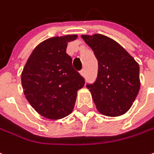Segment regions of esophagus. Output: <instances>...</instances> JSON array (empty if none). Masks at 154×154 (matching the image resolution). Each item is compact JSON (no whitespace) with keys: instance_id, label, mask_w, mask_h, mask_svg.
Returning <instances> with one entry per match:
<instances>
[{"instance_id":"34e87169","label":"esophagus","mask_w":154,"mask_h":154,"mask_svg":"<svg viewBox=\"0 0 154 154\" xmlns=\"http://www.w3.org/2000/svg\"><path fill=\"white\" fill-rule=\"evenodd\" d=\"M80 75L82 76V77H85V70L83 69V70L80 71Z\"/></svg>"}]
</instances>
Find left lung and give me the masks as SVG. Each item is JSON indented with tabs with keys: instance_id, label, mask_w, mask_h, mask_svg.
Listing matches in <instances>:
<instances>
[{
	"instance_id": "left-lung-1",
	"label": "left lung",
	"mask_w": 154,
	"mask_h": 154,
	"mask_svg": "<svg viewBox=\"0 0 154 154\" xmlns=\"http://www.w3.org/2000/svg\"><path fill=\"white\" fill-rule=\"evenodd\" d=\"M98 60L96 82L87 85L97 110L106 116H122L129 110L140 87V66L111 38L103 34L81 35Z\"/></svg>"
}]
</instances>
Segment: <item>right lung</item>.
Masks as SVG:
<instances>
[{
	"instance_id": "add662e5",
	"label": "right lung",
	"mask_w": 154,
	"mask_h": 154,
	"mask_svg": "<svg viewBox=\"0 0 154 154\" xmlns=\"http://www.w3.org/2000/svg\"><path fill=\"white\" fill-rule=\"evenodd\" d=\"M77 34L49 38L32 51L21 72L26 100L40 116L59 120L72 112L84 79L72 67L67 44Z\"/></svg>"
}]
</instances>
